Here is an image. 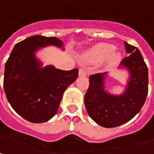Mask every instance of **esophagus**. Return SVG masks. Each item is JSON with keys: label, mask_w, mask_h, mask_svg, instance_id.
Returning <instances> with one entry per match:
<instances>
[{"label": "esophagus", "mask_w": 154, "mask_h": 154, "mask_svg": "<svg viewBox=\"0 0 154 154\" xmlns=\"http://www.w3.org/2000/svg\"><path fill=\"white\" fill-rule=\"evenodd\" d=\"M86 75V73L85 71V69H79V76L80 77H83V76H85Z\"/></svg>", "instance_id": "esophagus-1"}]
</instances>
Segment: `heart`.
<instances>
[{
  "instance_id": "obj_1",
  "label": "heart",
  "mask_w": 154,
  "mask_h": 154,
  "mask_svg": "<svg viewBox=\"0 0 154 154\" xmlns=\"http://www.w3.org/2000/svg\"><path fill=\"white\" fill-rule=\"evenodd\" d=\"M115 46L107 43H100L93 46L83 55L85 61L91 64H98L107 59L106 67L111 68L120 61L121 54L119 51H114Z\"/></svg>"
}]
</instances>
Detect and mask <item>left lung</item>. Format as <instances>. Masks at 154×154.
<instances>
[{"instance_id": "1", "label": "left lung", "mask_w": 154, "mask_h": 154, "mask_svg": "<svg viewBox=\"0 0 154 154\" xmlns=\"http://www.w3.org/2000/svg\"><path fill=\"white\" fill-rule=\"evenodd\" d=\"M124 58L119 69L126 70L128 78L125 89L119 94L110 93L106 88L109 73H100L89 77V86L85 95L87 113L97 124L114 128L131 120L143 106L148 95L149 71L138 48L124 41Z\"/></svg>"}]
</instances>
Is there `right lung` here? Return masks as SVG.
I'll use <instances>...</instances> for the list:
<instances>
[{
	"mask_svg": "<svg viewBox=\"0 0 154 154\" xmlns=\"http://www.w3.org/2000/svg\"><path fill=\"white\" fill-rule=\"evenodd\" d=\"M64 51L62 40L39 35L14 46L5 63L4 90L17 114L34 124L47 122L56 114L63 94L78 78V69L65 71L45 65L36 56L42 48Z\"/></svg>",
	"mask_w": 154,
	"mask_h": 154,
	"instance_id": "obj_1",
	"label": "right lung"
}]
</instances>
